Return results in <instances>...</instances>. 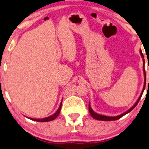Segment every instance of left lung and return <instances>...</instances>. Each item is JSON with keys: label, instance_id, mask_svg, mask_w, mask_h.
Listing matches in <instances>:
<instances>
[{"label": "left lung", "instance_id": "left-lung-1", "mask_svg": "<svg viewBox=\"0 0 149 149\" xmlns=\"http://www.w3.org/2000/svg\"><path fill=\"white\" fill-rule=\"evenodd\" d=\"M140 54H141V56L142 59H143V74H144V84H143V90H142L140 96H139V99L137 100V101L136 102V103L131 107L129 110H128L127 111H125V113H122V114L118 115L117 116H103V115H100V114H98V113H95L93 109L91 108V106H90V104L89 103V112H90V115H91L92 117L94 119H96V120H102V121H111V120H118L120 119V118H122L123 116H124L125 115L128 114V113L131 111L137 105V104L139 103V100H140L142 94H143V91H144V89H145V86H146V72H145V69H144V65H145V61H144V56L143 55V53H142L141 50H140ZM148 82H149V79H148Z\"/></svg>", "mask_w": 149, "mask_h": 149}]
</instances>
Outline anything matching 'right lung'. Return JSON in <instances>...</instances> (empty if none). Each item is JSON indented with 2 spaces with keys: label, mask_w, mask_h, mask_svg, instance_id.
<instances>
[{
  "label": "right lung",
  "mask_w": 149,
  "mask_h": 149,
  "mask_svg": "<svg viewBox=\"0 0 149 149\" xmlns=\"http://www.w3.org/2000/svg\"><path fill=\"white\" fill-rule=\"evenodd\" d=\"M62 102H61L60 105H59V108L57 109V110H56V111L55 112L53 115L49 116V117L44 118H28L31 119V120H32L37 121V122H48V121H52V120H54V119L56 118L58 116H59V113H60L61 108H62Z\"/></svg>",
  "instance_id": "obj_1"
}]
</instances>
